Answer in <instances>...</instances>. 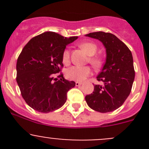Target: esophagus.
<instances>
[{
    "label": "esophagus",
    "instance_id": "obj_1",
    "mask_svg": "<svg viewBox=\"0 0 149 149\" xmlns=\"http://www.w3.org/2000/svg\"><path fill=\"white\" fill-rule=\"evenodd\" d=\"M82 84L81 82H79V81H76V86H81Z\"/></svg>",
    "mask_w": 149,
    "mask_h": 149
}]
</instances>
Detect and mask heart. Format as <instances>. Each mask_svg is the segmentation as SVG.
I'll return each mask as SVG.
<instances>
[{
    "label": "heart",
    "instance_id": "b5f03b06",
    "mask_svg": "<svg viewBox=\"0 0 149 149\" xmlns=\"http://www.w3.org/2000/svg\"><path fill=\"white\" fill-rule=\"evenodd\" d=\"M80 47L86 52L88 55H90L89 62L94 67H100L102 63V59L101 57L94 55L97 52V44L92 42H85L80 44ZM63 62L65 65L70 63V51L68 49L64 50L63 53ZM92 73V70L89 66H81L73 65L68 68L65 71V75L68 79L70 80L81 81L86 79Z\"/></svg>",
    "mask_w": 149,
    "mask_h": 149
}]
</instances>
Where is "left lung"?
<instances>
[{"mask_svg": "<svg viewBox=\"0 0 149 149\" xmlns=\"http://www.w3.org/2000/svg\"><path fill=\"white\" fill-rule=\"evenodd\" d=\"M87 37L100 40L106 48L107 58L97 76L103 85L94 86L92 94L85 100L90 108L97 112H109L123 105L130 94L135 78L133 55L127 45L115 35L97 31Z\"/></svg>", "mask_w": 149, "mask_h": 149, "instance_id": "8db88e82", "label": "left lung"}]
</instances>
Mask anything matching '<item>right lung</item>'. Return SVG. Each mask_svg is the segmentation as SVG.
I'll return each mask as SVG.
<instances>
[{"label": "right lung", "mask_w": 149, "mask_h": 149, "mask_svg": "<svg viewBox=\"0 0 149 149\" xmlns=\"http://www.w3.org/2000/svg\"><path fill=\"white\" fill-rule=\"evenodd\" d=\"M77 38L46 31L24 47L17 59L16 81L24 100L34 110L47 113L65 104L67 92L76 83L66 80L59 72L63 67V53L66 45Z\"/></svg>", "instance_id": "right-lung-1"}]
</instances>
